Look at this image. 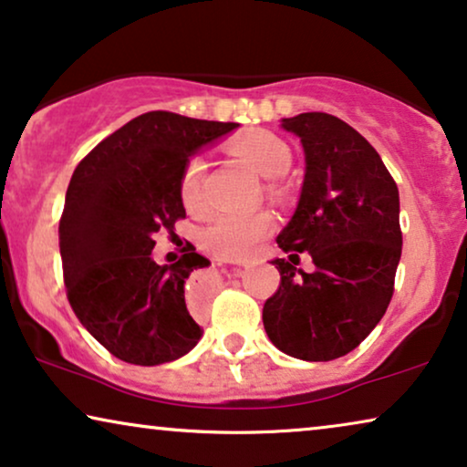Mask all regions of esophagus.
Segmentation results:
<instances>
[{
  "instance_id": "obj_1",
  "label": "esophagus",
  "mask_w": 467,
  "mask_h": 467,
  "mask_svg": "<svg viewBox=\"0 0 467 467\" xmlns=\"http://www.w3.org/2000/svg\"><path fill=\"white\" fill-rule=\"evenodd\" d=\"M217 285H220V273H217L215 266H209V269H198L190 275V282H188V288H190V295L201 298V296H207L213 292Z\"/></svg>"
}]
</instances>
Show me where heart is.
<instances>
[{
    "label": "heart",
    "instance_id": "heart-1",
    "mask_svg": "<svg viewBox=\"0 0 467 467\" xmlns=\"http://www.w3.org/2000/svg\"><path fill=\"white\" fill-rule=\"evenodd\" d=\"M233 155L244 161L245 166L256 172V175L271 179L266 183V194L273 198L284 196V185L277 177L288 172L292 164V151L277 134L256 130L234 139L228 145ZM202 177L204 164L201 158H190L185 161L182 179H179V194L185 209L201 213L204 211V194H202ZM273 215L269 211L260 209L245 215H217L209 222L201 233V245L211 256L223 260H245L256 254L260 241L271 234Z\"/></svg>",
    "mask_w": 467,
    "mask_h": 467
}]
</instances>
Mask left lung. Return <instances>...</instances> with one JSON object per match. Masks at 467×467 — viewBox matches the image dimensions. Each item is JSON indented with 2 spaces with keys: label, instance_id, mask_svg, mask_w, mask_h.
I'll use <instances>...</instances> for the list:
<instances>
[{
  "label": "left lung",
  "instance_id": "8db88e82",
  "mask_svg": "<svg viewBox=\"0 0 467 467\" xmlns=\"http://www.w3.org/2000/svg\"><path fill=\"white\" fill-rule=\"evenodd\" d=\"M301 139L306 182L298 207L277 237L282 282L263 307L265 331L301 360H333L374 331L395 290L401 258L400 192L380 155L357 130L328 113L282 121ZM313 256L312 274L296 270Z\"/></svg>",
  "mask_w": 467,
  "mask_h": 467
}]
</instances>
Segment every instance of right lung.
<instances>
[{
  "label": "right lung",
  "instance_id": "1",
  "mask_svg": "<svg viewBox=\"0 0 467 467\" xmlns=\"http://www.w3.org/2000/svg\"><path fill=\"white\" fill-rule=\"evenodd\" d=\"M237 126L151 110L98 142L74 169L59 220L66 295L113 357L151 368L201 339L183 285L209 260L188 244L175 265H158L153 237L172 234L185 217L179 179L190 155Z\"/></svg>",
  "mask_w": 467,
  "mask_h": 467
}]
</instances>
